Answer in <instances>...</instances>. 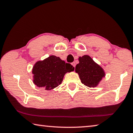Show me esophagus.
I'll list each match as a JSON object with an SVG mask.
<instances>
[{
  "label": "esophagus",
  "instance_id": "34e87169",
  "mask_svg": "<svg viewBox=\"0 0 133 133\" xmlns=\"http://www.w3.org/2000/svg\"><path fill=\"white\" fill-rule=\"evenodd\" d=\"M71 65H72V66L75 67V66H76V63H75V62L71 63Z\"/></svg>",
  "mask_w": 133,
  "mask_h": 133
}]
</instances>
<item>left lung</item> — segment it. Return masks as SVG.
<instances>
[{
  "label": "left lung",
  "mask_w": 133,
  "mask_h": 133,
  "mask_svg": "<svg viewBox=\"0 0 133 133\" xmlns=\"http://www.w3.org/2000/svg\"><path fill=\"white\" fill-rule=\"evenodd\" d=\"M79 61L75 71L79 74L82 83L88 87H95L105 76L104 70L88 55L80 57Z\"/></svg>",
  "instance_id": "obj_1"
}]
</instances>
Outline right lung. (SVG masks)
Masks as SVG:
<instances>
[{"label": "right lung", "instance_id": "1", "mask_svg": "<svg viewBox=\"0 0 133 133\" xmlns=\"http://www.w3.org/2000/svg\"><path fill=\"white\" fill-rule=\"evenodd\" d=\"M74 69L70 63H66L58 57L50 56L34 66L33 82L38 87L51 90L62 83L65 73L73 71Z\"/></svg>", "mask_w": 133, "mask_h": 133}]
</instances>
